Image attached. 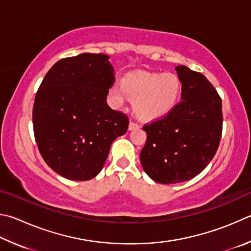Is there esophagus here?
I'll return each mask as SVG.
<instances>
[{"label":"esophagus","mask_w":251,"mask_h":251,"mask_svg":"<svg viewBox=\"0 0 251 251\" xmlns=\"http://www.w3.org/2000/svg\"><path fill=\"white\" fill-rule=\"evenodd\" d=\"M139 128V125L137 123H134V122H130L129 125H128V129L129 130H134V129H138Z\"/></svg>","instance_id":"esophagus-1"}]
</instances>
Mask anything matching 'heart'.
<instances>
[{"mask_svg":"<svg viewBox=\"0 0 251 251\" xmlns=\"http://www.w3.org/2000/svg\"><path fill=\"white\" fill-rule=\"evenodd\" d=\"M181 93V81L175 74L136 72L126 75L121 84L110 89L114 106L120 107L127 97L133 99V111L144 121H153L167 115L176 105Z\"/></svg>","mask_w":251,"mask_h":251,"instance_id":"obj_1","label":"heart"}]
</instances>
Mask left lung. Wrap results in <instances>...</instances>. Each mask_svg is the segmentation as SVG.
<instances>
[{
	"instance_id": "left-lung-1",
	"label": "left lung",
	"mask_w": 251,
	"mask_h": 251,
	"mask_svg": "<svg viewBox=\"0 0 251 251\" xmlns=\"http://www.w3.org/2000/svg\"><path fill=\"white\" fill-rule=\"evenodd\" d=\"M182 102L163 118L145 125L147 141L140 163L161 184L192 179L208 165L222 137V100L211 82L185 66H176Z\"/></svg>"
}]
</instances>
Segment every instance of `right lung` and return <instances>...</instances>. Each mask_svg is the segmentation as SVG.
<instances>
[{"label":"right lung","mask_w":251,"mask_h":251,"mask_svg":"<svg viewBox=\"0 0 251 251\" xmlns=\"http://www.w3.org/2000/svg\"><path fill=\"white\" fill-rule=\"evenodd\" d=\"M103 53H81L51 67L36 93L35 139L45 162L69 180L93 179L111 145L128 128L126 115L107 105L114 69Z\"/></svg>","instance_id":"1"}]
</instances>
